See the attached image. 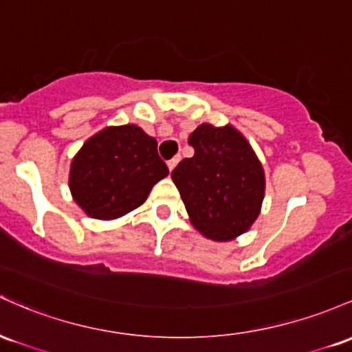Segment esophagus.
Here are the masks:
<instances>
[{"label":"esophagus","mask_w":352,"mask_h":352,"mask_svg":"<svg viewBox=\"0 0 352 352\" xmlns=\"http://www.w3.org/2000/svg\"><path fill=\"white\" fill-rule=\"evenodd\" d=\"M177 161H179V156L173 157V160H169V161H168V168H169V171H173V169H175V168H176Z\"/></svg>","instance_id":"1"}]
</instances>
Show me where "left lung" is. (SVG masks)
<instances>
[{"label": "left lung", "mask_w": 352, "mask_h": 352, "mask_svg": "<svg viewBox=\"0 0 352 352\" xmlns=\"http://www.w3.org/2000/svg\"><path fill=\"white\" fill-rule=\"evenodd\" d=\"M195 156L171 173L192 226L212 241L246 232L261 211L264 171L251 144L231 124L203 123L189 136Z\"/></svg>", "instance_id": "obj_1"}]
</instances>
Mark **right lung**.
Wrapping results in <instances>:
<instances>
[{"label": "right lung", "mask_w": 352, "mask_h": 352, "mask_svg": "<svg viewBox=\"0 0 352 352\" xmlns=\"http://www.w3.org/2000/svg\"><path fill=\"white\" fill-rule=\"evenodd\" d=\"M169 175L157 141L140 126H109L91 136L71 161L69 189L86 214L116 219L144 203Z\"/></svg>", "instance_id": "add662e5"}]
</instances>
